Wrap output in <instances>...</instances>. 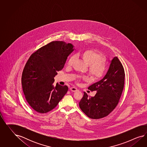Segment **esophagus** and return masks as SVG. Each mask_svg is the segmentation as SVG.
I'll return each instance as SVG.
<instances>
[{"label":"esophagus","instance_id":"esophagus-1","mask_svg":"<svg viewBox=\"0 0 147 147\" xmlns=\"http://www.w3.org/2000/svg\"><path fill=\"white\" fill-rule=\"evenodd\" d=\"M70 90L72 92H76L78 90V89H77V88L74 87H71V88H70Z\"/></svg>","mask_w":147,"mask_h":147}]
</instances>
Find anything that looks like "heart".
I'll return each instance as SVG.
<instances>
[{
	"label": "heart",
	"mask_w": 147,
	"mask_h": 147,
	"mask_svg": "<svg viewBox=\"0 0 147 147\" xmlns=\"http://www.w3.org/2000/svg\"><path fill=\"white\" fill-rule=\"evenodd\" d=\"M86 63L89 65V71L95 78H99L105 75L107 67L105 58L102 54L94 50H86L79 54ZM76 59L75 56H71L68 61V65L71 66ZM84 79L85 78H83Z\"/></svg>",
	"instance_id": "heart-1"
}]
</instances>
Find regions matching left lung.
<instances>
[{
    "mask_svg": "<svg viewBox=\"0 0 147 147\" xmlns=\"http://www.w3.org/2000/svg\"><path fill=\"white\" fill-rule=\"evenodd\" d=\"M123 67L117 57H114L106 74L101 80L90 86L96 91L93 97L84 92L79 102L81 111L90 119H98L108 115L117 105L125 84Z\"/></svg>",
    "mask_w": 147,
    "mask_h": 147,
    "instance_id": "left-lung-1",
    "label": "left lung"
}]
</instances>
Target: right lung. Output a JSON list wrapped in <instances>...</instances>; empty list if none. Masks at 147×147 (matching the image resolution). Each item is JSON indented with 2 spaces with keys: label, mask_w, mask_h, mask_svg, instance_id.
<instances>
[{
  "label": "right lung",
  "mask_w": 147,
  "mask_h": 147,
  "mask_svg": "<svg viewBox=\"0 0 147 147\" xmlns=\"http://www.w3.org/2000/svg\"><path fill=\"white\" fill-rule=\"evenodd\" d=\"M73 47L63 41H52L27 60L22 71V90L27 102L36 112L44 114L52 111L67 93V86L57 84L54 86V77L64 67Z\"/></svg>",
  "instance_id": "1"
}]
</instances>
